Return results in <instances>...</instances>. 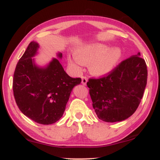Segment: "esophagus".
Returning a JSON list of instances; mask_svg holds the SVG:
<instances>
[{"label": "esophagus", "mask_w": 160, "mask_h": 160, "mask_svg": "<svg viewBox=\"0 0 160 160\" xmlns=\"http://www.w3.org/2000/svg\"><path fill=\"white\" fill-rule=\"evenodd\" d=\"M87 81H88V79H87V77H84V76H83V77L82 78V83L83 85H86L87 83Z\"/></svg>", "instance_id": "esophagus-1"}]
</instances>
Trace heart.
I'll use <instances>...</instances> for the list:
<instances>
[{
  "mask_svg": "<svg viewBox=\"0 0 160 160\" xmlns=\"http://www.w3.org/2000/svg\"><path fill=\"white\" fill-rule=\"evenodd\" d=\"M75 59H69V62L76 71H80L83 64H89V70L95 76H105L117 66L122 57L119 47L109 48L108 45L94 43L78 48Z\"/></svg>",
  "mask_w": 160,
  "mask_h": 160,
  "instance_id": "obj_1",
  "label": "heart"
}]
</instances>
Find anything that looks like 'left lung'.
Instances as JSON below:
<instances>
[{
    "instance_id": "8db88e82",
    "label": "left lung",
    "mask_w": 160,
    "mask_h": 160,
    "mask_svg": "<svg viewBox=\"0 0 160 160\" xmlns=\"http://www.w3.org/2000/svg\"><path fill=\"white\" fill-rule=\"evenodd\" d=\"M147 76L146 62L138 52L122 61L107 76L89 78L87 85L98 117L116 122L132 116L143 98Z\"/></svg>"
}]
</instances>
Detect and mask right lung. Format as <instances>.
<instances>
[{
  "label": "right lung",
  "instance_id": "add662e5",
  "mask_svg": "<svg viewBox=\"0 0 160 160\" xmlns=\"http://www.w3.org/2000/svg\"><path fill=\"white\" fill-rule=\"evenodd\" d=\"M38 43L31 41L17 62L13 79L15 101L23 114L41 124H51L62 117L72 89L81 78L65 73L58 59L45 67L38 66L33 57ZM58 57L62 58L59 52Z\"/></svg>",
  "mask_w": 160,
  "mask_h": 160
}]
</instances>
